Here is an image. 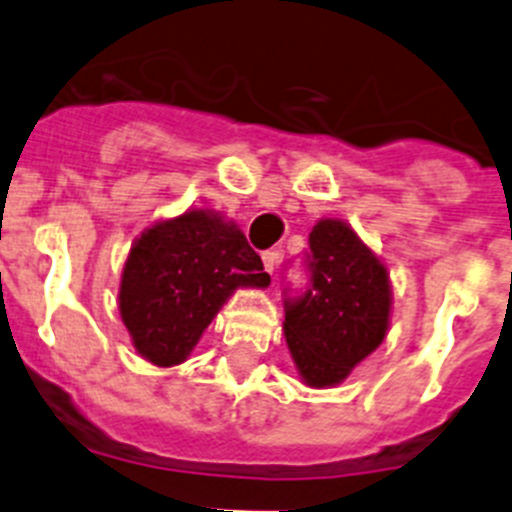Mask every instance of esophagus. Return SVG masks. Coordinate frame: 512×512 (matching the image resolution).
Masks as SVG:
<instances>
[{
	"label": "esophagus",
	"mask_w": 512,
	"mask_h": 512,
	"mask_svg": "<svg viewBox=\"0 0 512 512\" xmlns=\"http://www.w3.org/2000/svg\"><path fill=\"white\" fill-rule=\"evenodd\" d=\"M278 260H280L278 252H262V265H265V272H270V275L278 270Z\"/></svg>",
	"instance_id": "34e87169"
}]
</instances>
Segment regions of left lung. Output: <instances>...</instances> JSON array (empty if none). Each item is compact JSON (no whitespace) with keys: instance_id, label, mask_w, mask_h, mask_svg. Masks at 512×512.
I'll list each match as a JSON object with an SVG mask.
<instances>
[{"instance_id":"obj_1","label":"left lung","mask_w":512,"mask_h":512,"mask_svg":"<svg viewBox=\"0 0 512 512\" xmlns=\"http://www.w3.org/2000/svg\"><path fill=\"white\" fill-rule=\"evenodd\" d=\"M391 280L381 257L343 219H318L310 232V288L285 303V341L310 389L343 384L384 343Z\"/></svg>"}]
</instances>
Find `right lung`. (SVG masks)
<instances>
[{
	"label": "right lung",
	"mask_w": 512,
	"mask_h": 512,
	"mask_svg": "<svg viewBox=\"0 0 512 512\" xmlns=\"http://www.w3.org/2000/svg\"><path fill=\"white\" fill-rule=\"evenodd\" d=\"M267 285L240 224L214 209H186L133 240L118 310L138 356L169 369L189 358L234 290Z\"/></svg>",
	"instance_id": "obj_1"
}]
</instances>
